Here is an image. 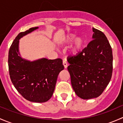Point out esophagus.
<instances>
[{"label": "esophagus", "mask_w": 123, "mask_h": 123, "mask_svg": "<svg viewBox=\"0 0 123 123\" xmlns=\"http://www.w3.org/2000/svg\"><path fill=\"white\" fill-rule=\"evenodd\" d=\"M63 65H64V68H67L68 63H67V62L66 60L63 61Z\"/></svg>", "instance_id": "obj_1"}]
</instances>
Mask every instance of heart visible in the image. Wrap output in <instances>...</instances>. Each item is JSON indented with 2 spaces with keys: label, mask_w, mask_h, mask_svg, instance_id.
<instances>
[{
  "label": "heart",
  "mask_w": 123,
  "mask_h": 123,
  "mask_svg": "<svg viewBox=\"0 0 123 123\" xmlns=\"http://www.w3.org/2000/svg\"><path fill=\"white\" fill-rule=\"evenodd\" d=\"M76 35L74 34H68V35L65 36L59 40L58 41V43L59 44H69L71 42H73V40L75 38ZM84 44V40L82 38V37L79 36L76 37V38L74 41V46L73 47V49H72V52L74 54H76L77 53L80 49L82 48Z\"/></svg>",
  "instance_id": "b5f03b06"
}]
</instances>
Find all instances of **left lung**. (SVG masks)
Returning a JSON list of instances; mask_svg holds the SVG:
<instances>
[{
  "mask_svg": "<svg viewBox=\"0 0 123 123\" xmlns=\"http://www.w3.org/2000/svg\"><path fill=\"white\" fill-rule=\"evenodd\" d=\"M92 30L93 40L81 52L67 59L73 89L83 99L99 96L112 73L113 57L110 43L102 32L95 28Z\"/></svg>",
  "mask_w": 123,
  "mask_h": 123,
  "instance_id": "obj_1",
  "label": "left lung"
}]
</instances>
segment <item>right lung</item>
<instances>
[{"mask_svg":"<svg viewBox=\"0 0 123 123\" xmlns=\"http://www.w3.org/2000/svg\"><path fill=\"white\" fill-rule=\"evenodd\" d=\"M38 28H31L16 37L9 51L8 66L11 80L17 91L29 101L43 103L52 96L59 73L64 67L61 58L30 61L21 56L19 40Z\"/></svg>","mask_w":123,"mask_h":123,"instance_id":"1","label":"right lung"}]
</instances>
